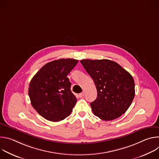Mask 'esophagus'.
<instances>
[{"label": "esophagus", "mask_w": 159, "mask_h": 159, "mask_svg": "<svg viewBox=\"0 0 159 159\" xmlns=\"http://www.w3.org/2000/svg\"><path fill=\"white\" fill-rule=\"evenodd\" d=\"M84 95H85V91H83L82 93L79 94V96H80V98H82V97L84 96Z\"/></svg>", "instance_id": "34e87169"}]
</instances>
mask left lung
Segmentation results:
<instances>
[{"label": "left lung", "instance_id": "left-lung-1", "mask_svg": "<svg viewBox=\"0 0 159 159\" xmlns=\"http://www.w3.org/2000/svg\"><path fill=\"white\" fill-rule=\"evenodd\" d=\"M80 63L96 87L98 98L90 103L94 115L104 121L121 116L134 97V82L131 75L109 60L85 59Z\"/></svg>", "mask_w": 159, "mask_h": 159}]
</instances>
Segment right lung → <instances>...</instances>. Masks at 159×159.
<instances>
[{
    "label": "right lung",
    "instance_id": "add662e5",
    "mask_svg": "<svg viewBox=\"0 0 159 159\" xmlns=\"http://www.w3.org/2000/svg\"><path fill=\"white\" fill-rule=\"evenodd\" d=\"M78 62L72 58L52 61L31 79L28 89L31 103L44 118L57 122L70 115L77 99L67 75Z\"/></svg>",
    "mask_w": 159,
    "mask_h": 159
}]
</instances>
